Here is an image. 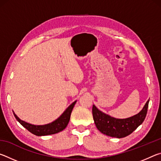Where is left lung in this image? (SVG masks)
I'll use <instances>...</instances> for the list:
<instances>
[{
    "instance_id": "8db88e82",
    "label": "left lung",
    "mask_w": 161,
    "mask_h": 161,
    "mask_svg": "<svg viewBox=\"0 0 161 161\" xmlns=\"http://www.w3.org/2000/svg\"><path fill=\"white\" fill-rule=\"evenodd\" d=\"M149 99L139 113L126 119H116L92 107V114L97 129L103 134L118 138L130 135L143 123L148 111Z\"/></svg>"
}]
</instances>
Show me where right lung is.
Segmentation results:
<instances>
[{
	"instance_id": "right-lung-1",
	"label": "right lung",
	"mask_w": 161,
	"mask_h": 161,
	"mask_svg": "<svg viewBox=\"0 0 161 161\" xmlns=\"http://www.w3.org/2000/svg\"><path fill=\"white\" fill-rule=\"evenodd\" d=\"M76 102H77V101H75L72 103H71L66 108V110L62 114V115L56 120H54V121L51 122L50 124L45 125H34L29 124L28 122L21 120L14 112H13V114H14L15 119H17L19 123L23 127H25L27 130H29L30 132L32 133V134L37 136L54 134V133L62 131L67 127L69 121L71 113H72Z\"/></svg>"
}]
</instances>
